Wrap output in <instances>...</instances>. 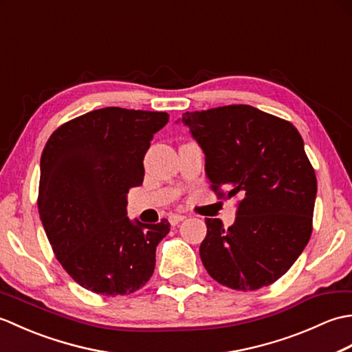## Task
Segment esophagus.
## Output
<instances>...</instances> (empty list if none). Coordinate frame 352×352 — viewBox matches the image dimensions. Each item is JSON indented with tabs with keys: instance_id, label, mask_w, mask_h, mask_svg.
Returning a JSON list of instances; mask_svg holds the SVG:
<instances>
[{
	"instance_id": "34e87169",
	"label": "esophagus",
	"mask_w": 352,
	"mask_h": 352,
	"mask_svg": "<svg viewBox=\"0 0 352 352\" xmlns=\"http://www.w3.org/2000/svg\"><path fill=\"white\" fill-rule=\"evenodd\" d=\"M186 219V216H183V214H177V213H170L169 214V218H168V221H169V223L170 226H178V223H180L182 221H184Z\"/></svg>"
}]
</instances>
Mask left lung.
I'll return each mask as SVG.
<instances>
[{
    "mask_svg": "<svg viewBox=\"0 0 352 352\" xmlns=\"http://www.w3.org/2000/svg\"><path fill=\"white\" fill-rule=\"evenodd\" d=\"M183 122L203 148L216 197H242L231 227L206 219V271L234 290L269 286L295 263L313 230L318 182L301 134L246 104L186 111Z\"/></svg>",
    "mask_w": 352,
    "mask_h": 352,
    "instance_id": "1",
    "label": "left lung"
}]
</instances>
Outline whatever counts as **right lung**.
<instances>
[{
  "label": "right lung",
  "mask_w": 352,
  "mask_h": 352,
  "mask_svg": "<svg viewBox=\"0 0 352 352\" xmlns=\"http://www.w3.org/2000/svg\"><path fill=\"white\" fill-rule=\"evenodd\" d=\"M164 111L106 107L62 124L41 157L39 216L58 263L94 294L130 295L155 266L169 222H131L126 193L144 182V157Z\"/></svg>",
  "instance_id": "add662e5"
}]
</instances>
